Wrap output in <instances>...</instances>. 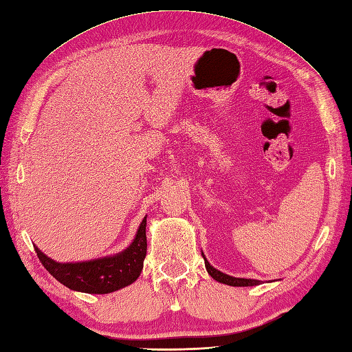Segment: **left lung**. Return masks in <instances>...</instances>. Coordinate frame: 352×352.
<instances>
[{"label":"left lung","instance_id":"obj_1","mask_svg":"<svg viewBox=\"0 0 352 352\" xmlns=\"http://www.w3.org/2000/svg\"><path fill=\"white\" fill-rule=\"evenodd\" d=\"M203 258H204V265H206V270H208L209 275L221 282V284H226V285H230V287H254V285H260L261 280H256V279H245V278H234V276H230V275H226V273L219 272L218 269L213 267V265L206 260L204 254L201 252Z\"/></svg>","mask_w":352,"mask_h":352}]
</instances>
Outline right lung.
Returning a JSON list of instances; mask_svg holds the SVG:
<instances>
[{
    "label": "right lung",
    "mask_w": 352,
    "mask_h": 352,
    "mask_svg": "<svg viewBox=\"0 0 352 352\" xmlns=\"http://www.w3.org/2000/svg\"><path fill=\"white\" fill-rule=\"evenodd\" d=\"M146 218L148 215L140 222L130 246L115 255L88 261L58 263L43 254L37 246L34 248L45 269L67 288L88 294H109L131 285L140 276L148 250Z\"/></svg>",
    "instance_id": "add662e5"
}]
</instances>
